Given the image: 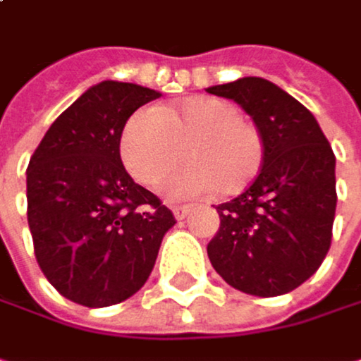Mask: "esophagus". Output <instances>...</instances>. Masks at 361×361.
Wrapping results in <instances>:
<instances>
[{
	"label": "esophagus",
	"mask_w": 361,
	"mask_h": 361,
	"mask_svg": "<svg viewBox=\"0 0 361 361\" xmlns=\"http://www.w3.org/2000/svg\"><path fill=\"white\" fill-rule=\"evenodd\" d=\"M171 209H173V215H176L178 219L188 217V215L194 211V207H192V204H176V207H171Z\"/></svg>",
	"instance_id": "34e87169"
}]
</instances>
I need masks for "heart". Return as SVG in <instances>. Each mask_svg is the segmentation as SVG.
<instances>
[{
	"label": "heart",
	"instance_id": "heart-1",
	"mask_svg": "<svg viewBox=\"0 0 361 361\" xmlns=\"http://www.w3.org/2000/svg\"><path fill=\"white\" fill-rule=\"evenodd\" d=\"M190 165L165 181L173 198L217 190L234 196L247 190L263 165V135L240 106L215 96H194L171 109L135 110L121 133V159L146 185L163 181L185 159Z\"/></svg>",
	"mask_w": 361,
	"mask_h": 361
}]
</instances>
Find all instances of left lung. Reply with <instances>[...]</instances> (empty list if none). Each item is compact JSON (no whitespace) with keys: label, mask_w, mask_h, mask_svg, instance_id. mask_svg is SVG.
<instances>
[{"label":"left lung","mask_w":361,"mask_h":361,"mask_svg":"<svg viewBox=\"0 0 361 361\" xmlns=\"http://www.w3.org/2000/svg\"><path fill=\"white\" fill-rule=\"evenodd\" d=\"M238 102L263 135V165L234 200L217 207L219 232L207 252L234 288L276 297L322 265L336 209L334 152L314 114L261 77L207 90Z\"/></svg>","instance_id":"1"}]
</instances>
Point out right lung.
I'll return each mask as SVG.
<instances>
[{
  "mask_svg": "<svg viewBox=\"0 0 361 361\" xmlns=\"http://www.w3.org/2000/svg\"><path fill=\"white\" fill-rule=\"evenodd\" d=\"M159 92L90 87L47 129L27 167V217L43 276L66 299L109 307L148 280L173 213L121 163L127 118Z\"/></svg>",
  "mask_w": 361,
  "mask_h": 361,
  "instance_id": "right-lung-1",
  "label": "right lung"
}]
</instances>
